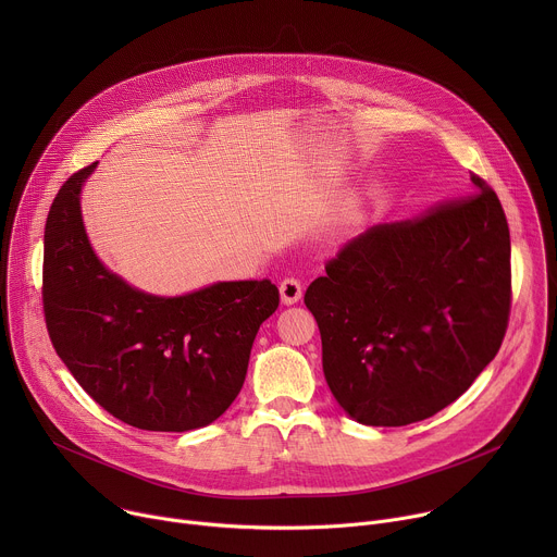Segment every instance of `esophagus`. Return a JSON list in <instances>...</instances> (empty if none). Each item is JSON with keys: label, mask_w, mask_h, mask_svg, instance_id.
<instances>
[{"label": "esophagus", "mask_w": 557, "mask_h": 557, "mask_svg": "<svg viewBox=\"0 0 557 557\" xmlns=\"http://www.w3.org/2000/svg\"><path fill=\"white\" fill-rule=\"evenodd\" d=\"M301 293H304V288H301V282H299V280H295V277L282 280V284H280L282 304H286V306L297 304V301L301 299Z\"/></svg>", "instance_id": "obj_1"}]
</instances>
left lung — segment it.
<instances>
[{"mask_svg":"<svg viewBox=\"0 0 557 557\" xmlns=\"http://www.w3.org/2000/svg\"><path fill=\"white\" fill-rule=\"evenodd\" d=\"M374 224L304 295L337 404L363 425L434 417L496 357L511 310V240L496 191Z\"/></svg>","mask_w":557,"mask_h":557,"instance_id":"8db88e82","label":"left lung"}]
</instances>
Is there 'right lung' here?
Returning <instances> with one entry per match:
<instances>
[{"label":"right lung","instance_id":"obj_1","mask_svg":"<svg viewBox=\"0 0 557 557\" xmlns=\"http://www.w3.org/2000/svg\"><path fill=\"white\" fill-rule=\"evenodd\" d=\"M97 163L72 174L44 231L50 342L92 399L149 432L213 423L243 389L253 339L280 306L269 280L218 282L181 297L132 288L95 256L78 194Z\"/></svg>","mask_w":557,"mask_h":557}]
</instances>
